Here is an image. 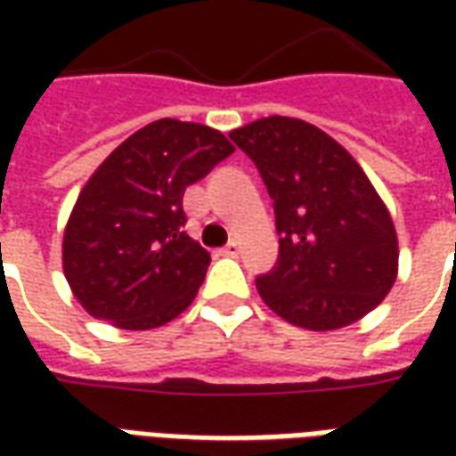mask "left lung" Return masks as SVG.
Returning a JSON list of instances; mask_svg holds the SVG:
<instances>
[{
  "label": "left lung",
  "instance_id": "1",
  "mask_svg": "<svg viewBox=\"0 0 456 456\" xmlns=\"http://www.w3.org/2000/svg\"><path fill=\"white\" fill-rule=\"evenodd\" d=\"M232 151L224 134L166 117L102 160L63 234L65 281L90 315L153 330L188 310L209 254L185 232L183 192Z\"/></svg>",
  "mask_w": 456,
  "mask_h": 456
}]
</instances>
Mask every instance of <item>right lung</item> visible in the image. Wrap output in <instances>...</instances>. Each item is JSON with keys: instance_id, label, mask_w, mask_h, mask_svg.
Wrapping results in <instances>:
<instances>
[{"instance_id": "obj_1", "label": "right lung", "mask_w": 456, "mask_h": 456, "mask_svg": "<svg viewBox=\"0 0 456 456\" xmlns=\"http://www.w3.org/2000/svg\"><path fill=\"white\" fill-rule=\"evenodd\" d=\"M232 139L273 200L278 261L256 290L278 317L315 332L354 325L398 276V237L359 163L303 119L266 117Z\"/></svg>"}]
</instances>
